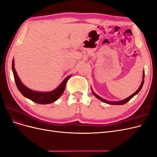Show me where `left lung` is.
<instances>
[{
  "label": "left lung",
  "instance_id": "left-lung-1",
  "mask_svg": "<svg viewBox=\"0 0 157 157\" xmlns=\"http://www.w3.org/2000/svg\"><path fill=\"white\" fill-rule=\"evenodd\" d=\"M144 78H145V71H144V72H143V80H142L141 84V85H140V88H138V90H137V91H136V92H134L132 95H131L130 96H129L128 98H126V99H123V100H121V101H109L106 100V99H103V98H101V97H99V96H98V95H97L96 93H95V92L93 91V90H92V92L93 94L95 96H96L98 99H99V100H101V101H103V102H104V103H107V104H110V105H124V104L126 103L128 101H129L133 97H134V96H136V94H138V93L140 92V91L141 90V89L142 88V86H143L144 83Z\"/></svg>",
  "mask_w": 157,
  "mask_h": 157
}]
</instances>
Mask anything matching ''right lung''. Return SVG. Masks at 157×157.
<instances>
[{
    "mask_svg": "<svg viewBox=\"0 0 157 157\" xmlns=\"http://www.w3.org/2000/svg\"><path fill=\"white\" fill-rule=\"evenodd\" d=\"M12 68L14 77V80H15L16 86L19 90V91L22 94L23 96L31 99L33 102L39 104H48L56 101L63 93L65 88L66 83H67L68 79L71 76V75L68 76L67 78H65L63 80V81L60 84L59 86L55 90H52V91L48 92H39L28 88L21 82L16 73L15 68H14L13 59L12 60Z\"/></svg>",
    "mask_w": 157,
    "mask_h": 157,
    "instance_id": "1",
    "label": "right lung"
}]
</instances>
